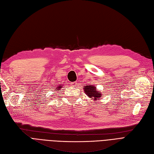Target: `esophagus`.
Listing matches in <instances>:
<instances>
[{
	"instance_id": "1",
	"label": "esophagus",
	"mask_w": 154,
	"mask_h": 154,
	"mask_svg": "<svg viewBox=\"0 0 154 154\" xmlns=\"http://www.w3.org/2000/svg\"><path fill=\"white\" fill-rule=\"evenodd\" d=\"M72 86H76V82H73V83H72Z\"/></svg>"
}]
</instances>
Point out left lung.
Masks as SVG:
<instances>
[{
	"label": "left lung",
	"instance_id": "obj_1",
	"mask_svg": "<svg viewBox=\"0 0 154 154\" xmlns=\"http://www.w3.org/2000/svg\"><path fill=\"white\" fill-rule=\"evenodd\" d=\"M84 90L88 96L90 98H93V100H94H94H100L98 98H100L101 96V92L97 91V89L93 86H85V88H84Z\"/></svg>",
	"mask_w": 154,
	"mask_h": 154
}]
</instances>
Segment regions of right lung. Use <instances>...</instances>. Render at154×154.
Returning <instances> with one entry per match:
<instances>
[{"label": "right lung", "mask_w": 154, "mask_h": 154, "mask_svg": "<svg viewBox=\"0 0 154 154\" xmlns=\"http://www.w3.org/2000/svg\"><path fill=\"white\" fill-rule=\"evenodd\" d=\"M58 88V90H59V88H60V87H59V88Z\"/></svg>", "instance_id": "right-lung-1"}]
</instances>
